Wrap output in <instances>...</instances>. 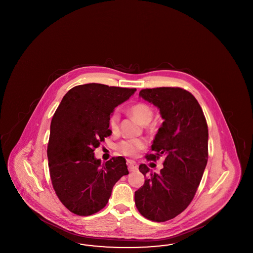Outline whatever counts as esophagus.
<instances>
[{"instance_id":"34e87169","label":"esophagus","mask_w":253,"mask_h":253,"mask_svg":"<svg viewBox=\"0 0 253 253\" xmlns=\"http://www.w3.org/2000/svg\"><path fill=\"white\" fill-rule=\"evenodd\" d=\"M127 165H128V169L130 171H133V170L137 169L136 162H134L132 160H127Z\"/></svg>"}]
</instances>
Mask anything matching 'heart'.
I'll use <instances>...</instances> for the list:
<instances>
[{
    "label": "heart",
    "instance_id": "1",
    "mask_svg": "<svg viewBox=\"0 0 253 253\" xmlns=\"http://www.w3.org/2000/svg\"><path fill=\"white\" fill-rule=\"evenodd\" d=\"M129 113L132 117L142 125H148L154 116L153 109L146 103H136L129 109ZM120 124V116L118 113H113L109 119V127L112 132L119 131ZM145 143L140 139H132L121 142L120 149L121 152L129 157H134L138 154V152L143 148Z\"/></svg>",
    "mask_w": 253,
    "mask_h": 253
}]
</instances>
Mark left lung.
I'll list each match as a JSON object with an SVG mask.
<instances>
[{
	"label": "left lung",
	"instance_id": "1",
	"mask_svg": "<svg viewBox=\"0 0 253 253\" xmlns=\"http://www.w3.org/2000/svg\"><path fill=\"white\" fill-rule=\"evenodd\" d=\"M139 97L159 109L164 120L147 157H163L164 167L156 173L139 166L146 180L134 193V202L147 219L165 222L186 210L197 191L208 162V125L198 101L184 89H143Z\"/></svg>",
	"mask_w": 253,
	"mask_h": 253
}]
</instances>
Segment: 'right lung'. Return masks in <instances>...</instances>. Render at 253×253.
Masks as SVG:
<instances>
[{
  "label": "right lung",
  "mask_w": 253,
  "mask_h": 253,
  "mask_svg": "<svg viewBox=\"0 0 253 253\" xmlns=\"http://www.w3.org/2000/svg\"><path fill=\"white\" fill-rule=\"evenodd\" d=\"M135 91L100 84L78 85L56 110L50 125L49 171L60 202L73 213L87 216L99 211L115 184L129 173L124 157L101 163L94 151L112 134L109 119L115 108Z\"/></svg>",
  "instance_id": "right-lung-1"
}]
</instances>
